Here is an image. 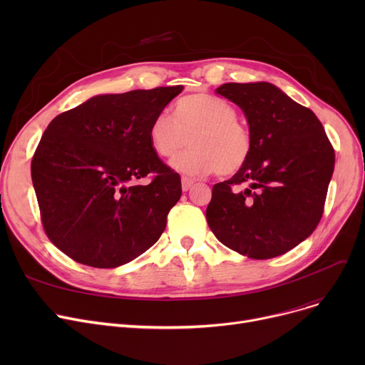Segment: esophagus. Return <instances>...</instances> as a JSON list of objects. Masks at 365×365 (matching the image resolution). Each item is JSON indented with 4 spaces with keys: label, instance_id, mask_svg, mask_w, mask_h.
I'll use <instances>...</instances> for the list:
<instances>
[{
    "label": "esophagus",
    "instance_id": "obj_1",
    "mask_svg": "<svg viewBox=\"0 0 365 365\" xmlns=\"http://www.w3.org/2000/svg\"><path fill=\"white\" fill-rule=\"evenodd\" d=\"M195 183V180L194 179H190V178H186V176H183L182 178V189L185 190V192H186V190H189L190 187H192V185Z\"/></svg>",
    "mask_w": 365,
    "mask_h": 365
}]
</instances>
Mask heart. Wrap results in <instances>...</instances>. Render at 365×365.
<instances>
[{"label": "heart", "mask_w": 365, "mask_h": 365, "mask_svg": "<svg viewBox=\"0 0 365 365\" xmlns=\"http://www.w3.org/2000/svg\"><path fill=\"white\" fill-rule=\"evenodd\" d=\"M175 115L163 110L149 125L150 146L163 158L176 157L190 139L192 148L171 163L173 168L190 176L213 171L231 176L247 164L252 134L227 101L207 93L187 94L178 101Z\"/></svg>", "instance_id": "obj_1"}]
</instances>
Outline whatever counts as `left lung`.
<instances>
[{
    "instance_id": "obj_1",
    "label": "left lung",
    "mask_w": 365,
    "mask_h": 365,
    "mask_svg": "<svg viewBox=\"0 0 365 365\" xmlns=\"http://www.w3.org/2000/svg\"><path fill=\"white\" fill-rule=\"evenodd\" d=\"M216 91L242 109L253 150L231 179L213 186L207 223L242 256H281L319 223L334 149L317 115L271 83H227ZM240 184L244 190L232 189Z\"/></svg>"
}]
</instances>
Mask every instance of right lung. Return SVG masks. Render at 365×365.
I'll list each match as a JSON object with an SVG mask.
<instances>
[{
	"mask_svg": "<svg viewBox=\"0 0 365 365\" xmlns=\"http://www.w3.org/2000/svg\"><path fill=\"white\" fill-rule=\"evenodd\" d=\"M183 86L99 94L48 124L31 176L50 241L75 262L118 267L155 244L182 195L149 125ZM149 172V185L135 180Z\"/></svg>",
	"mask_w": 365,
	"mask_h": 365,
	"instance_id": "1",
	"label": "right lung"
}]
</instances>
